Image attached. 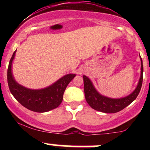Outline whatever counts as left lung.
<instances>
[{"mask_svg": "<svg viewBox=\"0 0 150 150\" xmlns=\"http://www.w3.org/2000/svg\"><path fill=\"white\" fill-rule=\"evenodd\" d=\"M141 61L140 77L137 87L131 94L125 97L113 99L102 95L96 89L90 79L86 75H83L84 90L85 99L87 104L96 111L106 113H113L121 111L130 104L137 98L142 87L143 79V65L142 60L140 56Z\"/></svg>", "mask_w": 150, "mask_h": 150, "instance_id": "1", "label": "left lung"}]
</instances>
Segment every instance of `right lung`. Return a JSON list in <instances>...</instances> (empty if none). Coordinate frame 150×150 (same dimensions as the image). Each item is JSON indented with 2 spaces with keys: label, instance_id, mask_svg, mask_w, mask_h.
<instances>
[{
  "label": "right lung",
  "instance_id": "1",
  "mask_svg": "<svg viewBox=\"0 0 150 150\" xmlns=\"http://www.w3.org/2000/svg\"><path fill=\"white\" fill-rule=\"evenodd\" d=\"M16 51L12 56L8 68V87L13 97L22 106L34 112L44 113L57 108L63 101L65 88L76 75L67 74L45 88H27L20 85L13 76L12 65Z\"/></svg>",
  "mask_w": 150,
  "mask_h": 150
}]
</instances>
